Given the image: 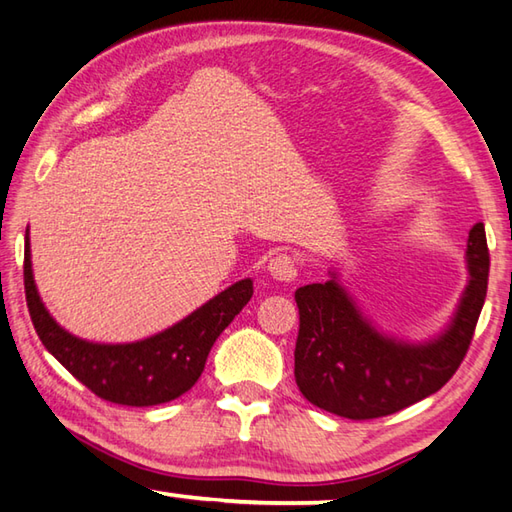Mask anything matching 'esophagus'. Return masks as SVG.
<instances>
[{
    "label": "esophagus",
    "mask_w": 512,
    "mask_h": 512,
    "mask_svg": "<svg viewBox=\"0 0 512 512\" xmlns=\"http://www.w3.org/2000/svg\"><path fill=\"white\" fill-rule=\"evenodd\" d=\"M268 273H271V277L277 282H293L297 275L295 257L286 255V253L275 255L271 262H268Z\"/></svg>",
    "instance_id": "obj_1"
}]
</instances>
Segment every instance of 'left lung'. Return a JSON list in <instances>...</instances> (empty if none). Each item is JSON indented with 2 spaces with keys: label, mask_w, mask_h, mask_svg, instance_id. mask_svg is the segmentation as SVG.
I'll use <instances>...</instances> for the list:
<instances>
[{
  "label": "left lung",
  "mask_w": 512,
  "mask_h": 512,
  "mask_svg": "<svg viewBox=\"0 0 512 512\" xmlns=\"http://www.w3.org/2000/svg\"><path fill=\"white\" fill-rule=\"evenodd\" d=\"M468 284L450 322L423 342L376 329L336 271L324 284L295 291L300 333L295 383L309 403L331 414L367 421L423 401L448 383L470 347L488 288L486 228H470Z\"/></svg>",
  "instance_id": "8db88e82"
}]
</instances>
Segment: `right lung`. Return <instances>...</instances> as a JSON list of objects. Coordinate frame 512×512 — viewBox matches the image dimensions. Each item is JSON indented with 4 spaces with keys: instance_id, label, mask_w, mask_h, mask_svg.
<instances>
[{
    "instance_id": "1",
    "label": "right lung",
    "mask_w": 512,
    "mask_h": 512,
    "mask_svg": "<svg viewBox=\"0 0 512 512\" xmlns=\"http://www.w3.org/2000/svg\"><path fill=\"white\" fill-rule=\"evenodd\" d=\"M24 288L33 327L46 351L96 396L129 407L161 405L192 389L215 340L253 297V280L246 277L188 318L145 340L120 345L82 340L55 322L37 293L29 232L24 244Z\"/></svg>"
}]
</instances>
